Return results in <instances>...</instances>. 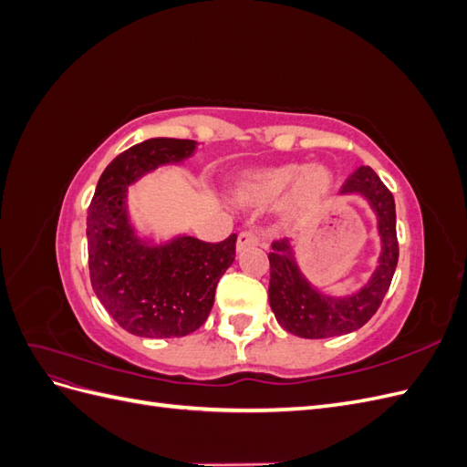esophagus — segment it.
Here are the masks:
<instances>
[{"label":"esophagus","instance_id":"1","mask_svg":"<svg viewBox=\"0 0 467 467\" xmlns=\"http://www.w3.org/2000/svg\"><path fill=\"white\" fill-rule=\"evenodd\" d=\"M261 244V235L253 230H245L237 235V251H242L251 245H259Z\"/></svg>","mask_w":467,"mask_h":467}]
</instances>
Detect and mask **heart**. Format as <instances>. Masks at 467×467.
<instances>
[{
  "mask_svg": "<svg viewBox=\"0 0 467 467\" xmlns=\"http://www.w3.org/2000/svg\"><path fill=\"white\" fill-rule=\"evenodd\" d=\"M234 196L244 206H268L286 195V214L294 220L314 214L333 191L327 167L286 163L245 171L234 181Z\"/></svg>",
  "mask_w": 467,
  "mask_h": 467,
  "instance_id": "b5f03b06",
  "label": "heart"
}]
</instances>
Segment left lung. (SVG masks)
Returning <instances> with one entry per match:
<instances>
[{"label":"left lung","mask_w":467,"mask_h":467,"mask_svg":"<svg viewBox=\"0 0 467 467\" xmlns=\"http://www.w3.org/2000/svg\"><path fill=\"white\" fill-rule=\"evenodd\" d=\"M341 194L364 196L378 218L381 253L370 280L350 296L335 298L316 290L302 275L288 239L273 244L268 253L271 282L268 302L280 327L304 338H329L360 329L378 312L400 259L398 234H395L393 194L374 173L372 167H358L341 189Z\"/></svg>","instance_id":"8db88e82"}]
</instances>
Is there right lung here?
Listing matches in <instances>:
<instances>
[{"mask_svg":"<svg viewBox=\"0 0 467 467\" xmlns=\"http://www.w3.org/2000/svg\"><path fill=\"white\" fill-rule=\"evenodd\" d=\"M194 150V140L177 138L129 148L107 165L88 210L91 286L110 317L138 337H185L199 329L214 306L218 280L235 259V234L220 244L177 235L153 245L129 218V187Z\"/></svg>","mask_w":467,"mask_h":467,"instance_id":"right-lung-1","label":"right lung"}]
</instances>
